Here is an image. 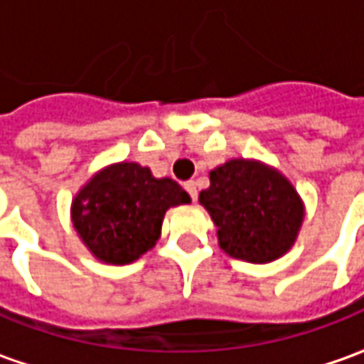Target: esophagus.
Wrapping results in <instances>:
<instances>
[{
    "label": "esophagus",
    "mask_w": 364,
    "mask_h": 364,
    "mask_svg": "<svg viewBox=\"0 0 364 364\" xmlns=\"http://www.w3.org/2000/svg\"><path fill=\"white\" fill-rule=\"evenodd\" d=\"M185 191L189 193V197H191L193 201H197V183L195 181L185 183Z\"/></svg>",
    "instance_id": "esophagus-1"
}]
</instances>
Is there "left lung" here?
Returning a JSON list of instances; mask_svg holds the SVG:
<instances>
[{
  "instance_id": "8db88e82",
  "label": "left lung",
  "mask_w": 364,
  "mask_h": 364,
  "mask_svg": "<svg viewBox=\"0 0 364 364\" xmlns=\"http://www.w3.org/2000/svg\"><path fill=\"white\" fill-rule=\"evenodd\" d=\"M199 203L218 225L221 250L252 264L284 256L304 220L294 185L280 171L250 159H232L211 171Z\"/></svg>"
}]
</instances>
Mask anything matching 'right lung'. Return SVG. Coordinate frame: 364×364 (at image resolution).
Segmentation results:
<instances>
[{
  "label": "right lung",
  "mask_w": 364,
  "mask_h": 364,
  "mask_svg": "<svg viewBox=\"0 0 364 364\" xmlns=\"http://www.w3.org/2000/svg\"><path fill=\"white\" fill-rule=\"evenodd\" d=\"M189 201L177 181L124 161L98 171L76 193L72 223L92 256L124 266L155 247L165 211Z\"/></svg>",
  "instance_id": "obj_1"
}]
</instances>
